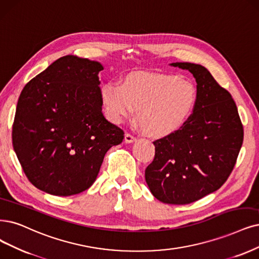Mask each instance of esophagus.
<instances>
[{"mask_svg":"<svg viewBox=\"0 0 259 259\" xmlns=\"http://www.w3.org/2000/svg\"><path fill=\"white\" fill-rule=\"evenodd\" d=\"M136 141H137V138H136V137H133V136L129 135V133H126V135H124V142L128 143V144H130V143L136 142Z\"/></svg>","mask_w":259,"mask_h":259,"instance_id":"esophagus-1","label":"esophagus"}]
</instances>
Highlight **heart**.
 I'll list each match as a JSON object with an SVG mask.
<instances>
[{
    "label": "heart",
    "mask_w": 259,
    "mask_h": 259,
    "mask_svg": "<svg viewBox=\"0 0 259 259\" xmlns=\"http://www.w3.org/2000/svg\"><path fill=\"white\" fill-rule=\"evenodd\" d=\"M107 117L114 123L130 119L138 110L141 128L151 138H165L184 126L196 103L190 81L173 74L133 72L101 85Z\"/></svg>",
    "instance_id": "1"
}]
</instances>
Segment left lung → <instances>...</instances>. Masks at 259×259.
Masks as SVG:
<instances>
[{"label":"left lung","mask_w":259,"mask_h":259,"mask_svg":"<svg viewBox=\"0 0 259 259\" xmlns=\"http://www.w3.org/2000/svg\"><path fill=\"white\" fill-rule=\"evenodd\" d=\"M196 81L193 113L178 131L154 142V161L145 169L150 192L171 205L193 203L221 188L231 175L243 142L237 105L207 68L171 63Z\"/></svg>","instance_id":"left-lung-1"}]
</instances>
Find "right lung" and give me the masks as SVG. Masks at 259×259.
<instances>
[{
    "label": "right lung",
    "instance_id": "obj_1",
    "mask_svg": "<svg viewBox=\"0 0 259 259\" xmlns=\"http://www.w3.org/2000/svg\"><path fill=\"white\" fill-rule=\"evenodd\" d=\"M96 61L66 55L22 90L13 146L25 176L46 193L69 196L96 180L107 151L123 131L105 119Z\"/></svg>",
    "mask_w": 259,
    "mask_h": 259
}]
</instances>
